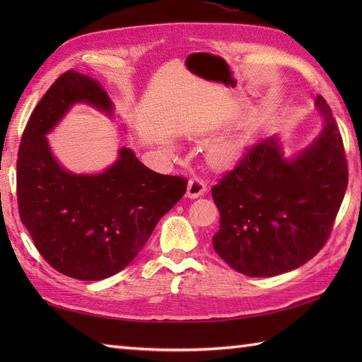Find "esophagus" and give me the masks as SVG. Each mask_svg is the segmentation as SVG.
I'll return each mask as SVG.
<instances>
[{"label": "esophagus", "instance_id": "obj_1", "mask_svg": "<svg viewBox=\"0 0 362 362\" xmlns=\"http://www.w3.org/2000/svg\"><path fill=\"white\" fill-rule=\"evenodd\" d=\"M206 191V182L201 177H194L188 182V188H187V196L189 199H196L201 197Z\"/></svg>", "mask_w": 362, "mask_h": 362}]
</instances>
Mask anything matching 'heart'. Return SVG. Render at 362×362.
<instances>
[{"instance_id": "obj_1", "label": "heart", "mask_w": 362, "mask_h": 362, "mask_svg": "<svg viewBox=\"0 0 362 362\" xmlns=\"http://www.w3.org/2000/svg\"><path fill=\"white\" fill-rule=\"evenodd\" d=\"M244 149L243 140H224L216 143L210 151V157L219 166H228L240 158Z\"/></svg>"}]
</instances>
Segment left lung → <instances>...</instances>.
<instances>
[{
    "instance_id": "left-lung-1",
    "label": "left lung",
    "mask_w": 362,
    "mask_h": 362,
    "mask_svg": "<svg viewBox=\"0 0 362 362\" xmlns=\"http://www.w3.org/2000/svg\"><path fill=\"white\" fill-rule=\"evenodd\" d=\"M316 107L325 124L310 148L288 160L279 138H267L211 188L221 214L213 247L238 272L292 271L317 255L332 233L349 169L332 109L322 96Z\"/></svg>"
}]
</instances>
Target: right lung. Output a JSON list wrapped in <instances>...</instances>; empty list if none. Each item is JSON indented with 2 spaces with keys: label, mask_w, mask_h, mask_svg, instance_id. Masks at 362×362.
Segmentation results:
<instances>
[{
  "label": "right lung",
  "mask_w": 362,
  "mask_h": 362,
  "mask_svg": "<svg viewBox=\"0 0 362 362\" xmlns=\"http://www.w3.org/2000/svg\"><path fill=\"white\" fill-rule=\"evenodd\" d=\"M78 103L113 113L109 95L95 79L74 70L60 76L23 132L17 201L20 219L46 263L71 279L95 281L136 257L188 182L153 173L129 148H121L118 160L101 174L66 171L54 158L46 134Z\"/></svg>",
  "instance_id": "right-lung-1"
}]
</instances>
